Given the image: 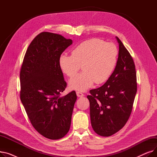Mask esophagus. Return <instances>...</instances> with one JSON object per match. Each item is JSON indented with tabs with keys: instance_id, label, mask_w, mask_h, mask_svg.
I'll list each match as a JSON object with an SVG mask.
<instances>
[{
	"instance_id": "34e87169",
	"label": "esophagus",
	"mask_w": 157,
	"mask_h": 157,
	"mask_svg": "<svg viewBox=\"0 0 157 157\" xmlns=\"http://www.w3.org/2000/svg\"><path fill=\"white\" fill-rule=\"evenodd\" d=\"M76 94H77V96L78 97H82L84 96V94L83 93L80 92H76Z\"/></svg>"
}]
</instances>
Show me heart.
Instances as JSON below:
<instances>
[{"label": "heart", "mask_w": 157, "mask_h": 157, "mask_svg": "<svg viewBox=\"0 0 157 157\" xmlns=\"http://www.w3.org/2000/svg\"><path fill=\"white\" fill-rule=\"evenodd\" d=\"M118 55L116 45L94 38L76 46L71 55L62 54L59 65L62 72L69 78L76 75L82 65L83 72L70 80L69 86L83 92L91 87L94 82L102 84L109 78L117 65Z\"/></svg>", "instance_id": "heart-1"}]
</instances>
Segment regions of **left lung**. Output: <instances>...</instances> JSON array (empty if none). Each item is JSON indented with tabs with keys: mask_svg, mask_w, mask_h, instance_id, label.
<instances>
[{
	"mask_svg": "<svg viewBox=\"0 0 157 157\" xmlns=\"http://www.w3.org/2000/svg\"><path fill=\"white\" fill-rule=\"evenodd\" d=\"M118 61L113 72L102 86L90 90L91 124L98 135L109 137L125 126L137 92L136 67L132 57L120 39Z\"/></svg>",
	"mask_w": 157,
	"mask_h": 157,
	"instance_id": "1",
	"label": "left lung"
}]
</instances>
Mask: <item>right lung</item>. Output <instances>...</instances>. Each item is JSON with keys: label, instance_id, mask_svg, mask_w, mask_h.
<instances>
[{"label": "right lung", "instance_id": "obj_1", "mask_svg": "<svg viewBox=\"0 0 157 157\" xmlns=\"http://www.w3.org/2000/svg\"><path fill=\"white\" fill-rule=\"evenodd\" d=\"M72 44L60 34L40 33L27 48L20 69V99L32 126L46 138L63 137L69 130L75 91L61 97L67 87L59 56Z\"/></svg>", "mask_w": 157, "mask_h": 157}]
</instances>
